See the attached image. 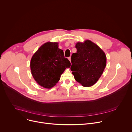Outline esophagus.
<instances>
[{
  "label": "esophagus",
  "mask_w": 132,
  "mask_h": 132,
  "mask_svg": "<svg viewBox=\"0 0 132 132\" xmlns=\"http://www.w3.org/2000/svg\"><path fill=\"white\" fill-rule=\"evenodd\" d=\"M68 60H69V61L71 62V57H68Z\"/></svg>",
  "instance_id": "esophagus-1"
}]
</instances>
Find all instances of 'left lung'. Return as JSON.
<instances>
[{
	"instance_id": "8db88e82",
	"label": "left lung",
	"mask_w": 132,
	"mask_h": 132,
	"mask_svg": "<svg viewBox=\"0 0 132 132\" xmlns=\"http://www.w3.org/2000/svg\"><path fill=\"white\" fill-rule=\"evenodd\" d=\"M77 52L71 55V66L74 78L84 87L95 85L101 77L106 66L104 52L90 40L78 42Z\"/></svg>"
}]
</instances>
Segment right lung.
I'll use <instances>...</instances> for the list:
<instances>
[{"label": "right lung", "mask_w": 132, "mask_h": 132, "mask_svg": "<svg viewBox=\"0 0 132 132\" xmlns=\"http://www.w3.org/2000/svg\"><path fill=\"white\" fill-rule=\"evenodd\" d=\"M64 57V52L58 43L47 42L33 55L30 62L32 76L37 83L45 88H51L60 79L66 68L70 66Z\"/></svg>", "instance_id": "1"}]
</instances>
